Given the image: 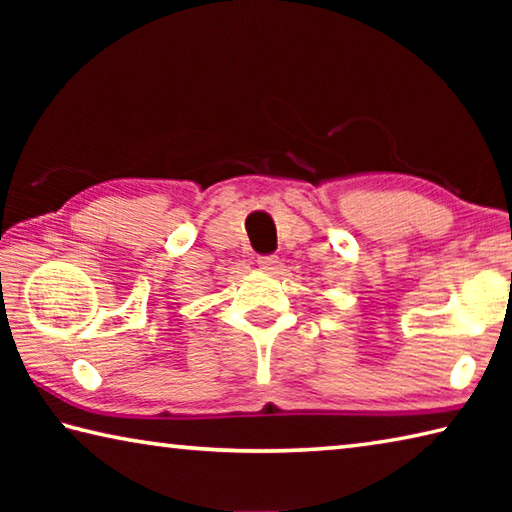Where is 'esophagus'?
<instances>
[{"instance_id":"esophagus-1","label":"esophagus","mask_w":512,"mask_h":512,"mask_svg":"<svg viewBox=\"0 0 512 512\" xmlns=\"http://www.w3.org/2000/svg\"><path fill=\"white\" fill-rule=\"evenodd\" d=\"M257 264H259V268H262V271H266V273H273L277 266H280V262H277V257L275 255H264V257H259L257 259Z\"/></svg>"}]
</instances>
